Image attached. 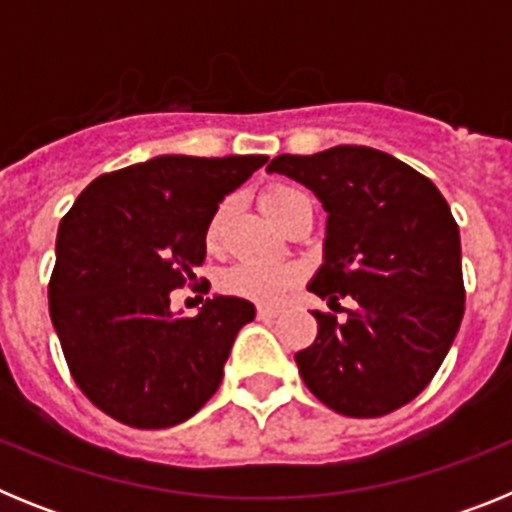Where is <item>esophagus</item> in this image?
Listing matches in <instances>:
<instances>
[{"mask_svg":"<svg viewBox=\"0 0 512 512\" xmlns=\"http://www.w3.org/2000/svg\"><path fill=\"white\" fill-rule=\"evenodd\" d=\"M256 315H259V320H277L279 315H282V310H279V307L259 305V310H256Z\"/></svg>","mask_w":512,"mask_h":512,"instance_id":"obj_1","label":"esophagus"}]
</instances>
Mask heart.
<instances>
[{
    "mask_svg": "<svg viewBox=\"0 0 512 512\" xmlns=\"http://www.w3.org/2000/svg\"><path fill=\"white\" fill-rule=\"evenodd\" d=\"M305 200L307 194L302 192L300 187H295V184L274 182L261 192V207H264L266 215H269L279 228H282L284 220L295 212V207ZM228 212L230 202H223V205L217 207L215 215H212L210 228H207V246L210 248L220 246ZM297 282H300V271L292 264L253 259L238 261V264H233L230 269H225L223 277H220L223 292H228V295L233 297H243V300L259 302V305H274V302H279Z\"/></svg>",
    "mask_w": 512,
    "mask_h": 512,
    "instance_id": "heart-1",
    "label": "heart"
}]
</instances>
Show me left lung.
Listing matches in <instances>:
<instances>
[{"instance_id": "8db88e82", "label": "left lung", "mask_w": 512, "mask_h": 512, "mask_svg": "<svg viewBox=\"0 0 512 512\" xmlns=\"http://www.w3.org/2000/svg\"><path fill=\"white\" fill-rule=\"evenodd\" d=\"M269 171L315 192L328 212L310 292L354 300L346 320L312 312L315 343L295 361L307 390L348 418L408 405L438 372L464 318L459 225L436 184L366 146L277 156Z\"/></svg>"}]
</instances>
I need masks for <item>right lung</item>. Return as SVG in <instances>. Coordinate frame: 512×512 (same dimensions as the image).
I'll list each match as a JSON object with an SVG mask.
<instances>
[{"mask_svg":"<svg viewBox=\"0 0 512 512\" xmlns=\"http://www.w3.org/2000/svg\"><path fill=\"white\" fill-rule=\"evenodd\" d=\"M266 161L156 156L97 176L63 215L48 305L71 377L102 413L146 431L171 428L217 392L256 307L212 297L187 318L171 312V289L205 261L225 194Z\"/></svg>","mask_w":512,"mask_h":512,"instance_id":"obj_1","label":"right lung"}]
</instances>
